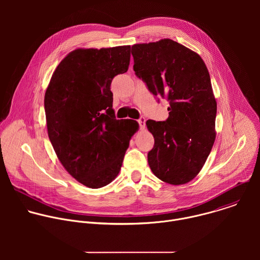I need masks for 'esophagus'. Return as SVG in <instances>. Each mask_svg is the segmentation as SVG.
Segmentation results:
<instances>
[{
	"mask_svg": "<svg viewBox=\"0 0 260 260\" xmlns=\"http://www.w3.org/2000/svg\"><path fill=\"white\" fill-rule=\"evenodd\" d=\"M139 124H140V128L141 129H144L145 128V122H146V119L144 117H141L139 120H138Z\"/></svg>",
	"mask_w": 260,
	"mask_h": 260,
	"instance_id": "obj_1",
	"label": "esophagus"
}]
</instances>
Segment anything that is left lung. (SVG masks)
Masks as SVG:
<instances>
[{
  "label": "left lung",
  "instance_id": "1",
  "mask_svg": "<svg viewBox=\"0 0 260 260\" xmlns=\"http://www.w3.org/2000/svg\"><path fill=\"white\" fill-rule=\"evenodd\" d=\"M134 71L155 96L170 102L166 121L147 120L154 138L148 153L152 173L181 185L198 176L216 138L217 103L202 57L171 39L132 46Z\"/></svg>",
  "mask_w": 260,
  "mask_h": 260
}]
</instances>
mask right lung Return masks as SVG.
Wrapping results in <instances>:
<instances>
[{"instance_id": "obj_1", "label": "right lung", "mask_w": 260, "mask_h": 260, "mask_svg": "<svg viewBox=\"0 0 260 260\" xmlns=\"http://www.w3.org/2000/svg\"><path fill=\"white\" fill-rule=\"evenodd\" d=\"M131 46L78 48L56 67L44 107L49 140L66 171L89 188L112 182L139 128L115 118L111 82L127 71Z\"/></svg>"}]
</instances>
